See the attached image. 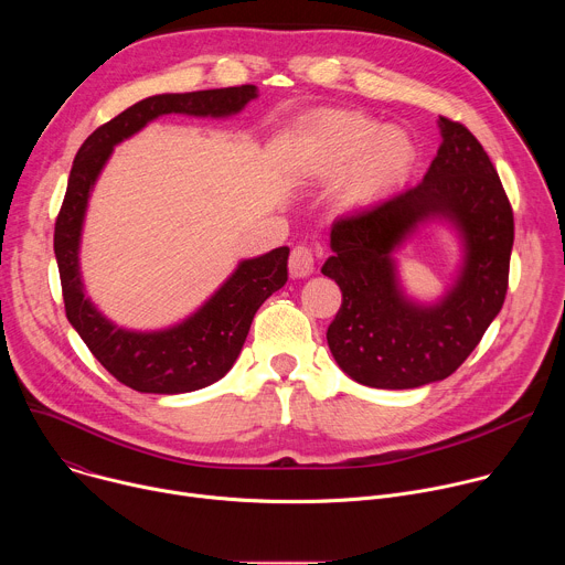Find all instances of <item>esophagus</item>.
<instances>
[{"instance_id":"obj_1","label":"esophagus","mask_w":565,"mask_h":565,"mask_svg":"<svg viewBox=\"0 0 565 565\" xmlns=\"http://www.w3.org/2000/svg\"><path fill=\"white\" fill-rule=\"evenodd\" d=\"M288 270L297 279L308 277L315 270V253L308 246H295L288 259Z\"/></svg>"}]
</instances>
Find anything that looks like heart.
<instances>
[{"label": "heart", "instance_id": "heart-1", "mask_svg": "<svg viewBox=\"0 0 565 565\" xmlns=\"http://www.w3.org/2000/svg\"><path fill=\"white\" fill-rule=\"evenodd\" d=\"M315 168L338 172L353 163L342 181V196L362 203L405 177L414 163V142L402 129H382L362 114L333 111L317 122Z\"/></svg>", "mask_w": 565, "mask_h": 565}]
</instances>
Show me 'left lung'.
Masks as SVG:
<instances>
[{
    "mask_svg": "<svg viewBox=\"0 0 565 565\" xmlns=\"http://www.w3.org/2000/svg\"><path fill=\"white\" fill-rule=\"evenodd\" d=\"M436 158L425 179L340 216L333 257L321 273L335 279L342 306L327 340L340 369L373 388H416L449 377L501 312L514 214L488 151L460 122L440 116ZM449 220L466 262L457 284L434 307L404 297L392 253L420 222Z\"/></svg>",
    "mask_w": 565,
    "mask_h": 565,
    "instance_id": "1",
    "label": "left lung"
}]
</instances>
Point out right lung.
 <instances>
[{
	"mask_svg": "<svg viewBox=\"0 0 565 565\" xmlns=\"http://www.w3.org/2000/svg\"><path fill=\"white\" fill-rule=\"evenodd\" d=\"M253 98H257L255 85L151 96L98 127L75 153L53 234L64 310L94 358L134 391L172 395L221 380L236 362L259 306L288 281L290 250L281 246L241 262L194 315L172 329L151 333L120 329L85 297L79 277V234L94 183L111 149L149 120L166 114L225 118L238 114Z\"/></svg>",
	"mask_w": 565,
	"mask_h": 565,
	"instance_id": "1",
	"label": "right lung"
}]
</instances>
